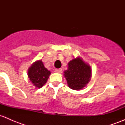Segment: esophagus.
Here are the masks:
<instances>
[{
  "label": "esophagus",
  "mask_w": 125,
  "mask_h": 125,
  "mask_svg": "<svg viewBox=\"0 0 125 125\" xmlns=\"http://www.w3.org/2000/svg\"><path fill=\"white\" fill-rule=\"evenodd\" d=\"M55 72L57 73H59V74H60L62 72V69H55Z\"/></svg>",
  "instance_id": "34e87169"
}]
</instances>
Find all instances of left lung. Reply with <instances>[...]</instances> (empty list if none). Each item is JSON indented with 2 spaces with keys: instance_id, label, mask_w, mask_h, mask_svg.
<instances>
[{
  "instance_id": "1",
  "label": "left lung",
  "mask_w": 125,
  "mask_h": 125,
  "mask_svg": "<svg viewBox=\"0 0 125 125\" xmlns=\"http://www.w3.org/2000/svg\"><path fill=\"white\" fill-rule=\"evenodd\" d=\"M68 65V69L64 71V76L69 88L74 90H80L85 88L91 78L90 65L80 57L72 59Z\"/></svg>"
}]
</instances>
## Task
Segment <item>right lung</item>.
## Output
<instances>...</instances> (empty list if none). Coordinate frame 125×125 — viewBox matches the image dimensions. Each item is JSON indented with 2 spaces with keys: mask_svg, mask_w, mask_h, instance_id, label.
Wrapping results in <instances>:
<instances>
[{
  "mask_svg": "<svg viewBox=\"0 0 125 125\" xmlns=\"http://www.w3.org/2000/svg\"><path fill=\"white\" fill-rule=\"evenodd\" d=\"M51 72L45 67L41 60H36L28 70L29 80L36 88H42L47 82Z\"/></svg>",
  "mask_w": 125,
  "mask_h": 125,
  "instance_id": "add662e5",
  "label": "right lung"
}]
</instances>
